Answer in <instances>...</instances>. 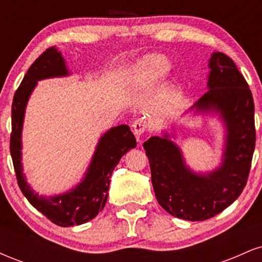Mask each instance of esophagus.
Here are the masks:
<instances>
[{"label":"esophagus","mask_w":262,"mask_h":262,"mask_svg":"<svg viewBox=\"0 0 262 262\" xmlns=\"http://www.w3.org/2000/svg\"><path fill=\"white\" fill-rule=\"evenodd\" d=\"M132 128H133V133L135 134V137H137V140L140 143L141 134H143L146 129V122L141 118L137 119V121H134L133 124H132Z\"/></svg>","instance_id":"1"}]
</instances>
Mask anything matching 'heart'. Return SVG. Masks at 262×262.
Returning a JSON list of instances; mask_svg holds the SVG:
<instances>
[{"label":"heart","mask_w":262,"mask_h":262,"mask_svg":"<svg viewBox=\"0 0 262 262\" xmlns=\"http://www.w3.org/2000/svg\"><path fill=\"white\" fill-rule=\"evenodd\" d=\"M169 59L164 55H150L139 64V74L145 80L158 81L162 79L170 70Z\"/></svg>","instance_id":"heart-1"}]
</instances>
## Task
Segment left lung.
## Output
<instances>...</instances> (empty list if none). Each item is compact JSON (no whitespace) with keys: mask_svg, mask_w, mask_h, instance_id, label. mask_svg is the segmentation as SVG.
Listing matches in <instances>:
<instances>
[{"mask_svg":"<svg viewBox=\"0 0 262 262\" xmlns=\"http://www.w3.org/2000/svg\"><path fill=\"white\" fill-rule=\"evenodd\" d=\"M208 66L209 90L189 111L221 114L227 128L221 166L208 173L193 172L167 133L143 144L159 204L173 217L191 222L214 217L240 196L248 182L256 141L252 93L235 62L217 52Z\"/></svg>","mask_w":262,"mask_h":262,"instance_id":"8db88e82","label":"left lung"}]
</instances>
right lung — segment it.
Segmentation results:
<instances>
[{"instance_id":"add662e5","label":"right lung","mask_w":262,"mask_h":262,"mask_svg":"<svg viewBox=\"0 0 262 262\" xmlns=\"http://www.w3.org/2000/svg\"><path fill=\"white\" fill-rule=\"evenodd\" d=\"M69 75L65 60L55 47L48 48L28 69L12 102L10 150L18 186L28 202L59 227H73L91 221L103 209L114 167L137 140L128 125L111 128L101 137L85 177L76 187L58 196H39L26 181L22 167V128L27 102L39 80Z\"/></svg>"}]
</instances>
